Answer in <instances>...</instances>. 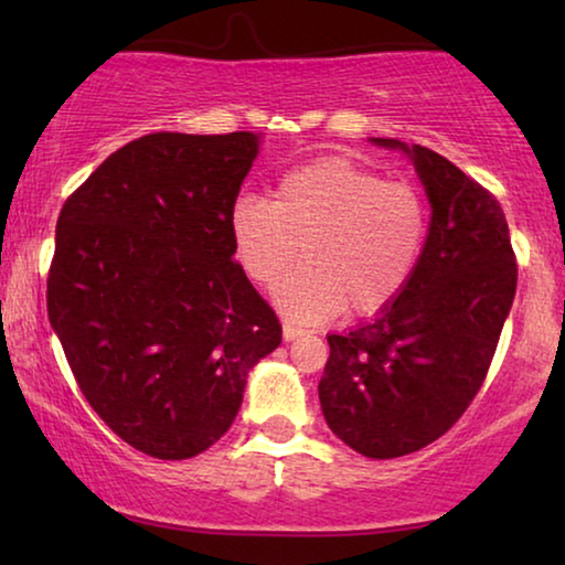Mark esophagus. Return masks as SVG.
<instances>
[{"instance_id": "34e87169", "label": "esophagus", "mask_w": 565, "mask_h": 565, "mask_svg": "<svg viewBox=\"0 0 565 565\" xmlns=\"http://www.w3.org/2000/svg\"><path fill=\"white\" fill-rule=\"evenodd\" d=\"M306 331L300 329V327H296V323H290V321H285L282 323V339L285 342H292V339H298V337H303Z\"/></svg>"}]
</instances>
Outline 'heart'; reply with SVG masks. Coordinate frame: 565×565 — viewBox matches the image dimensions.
I'll return each mask as SVG.
<instances>
[{
    "label": "heart",
    "mask_w": 565,
    "mask_h": 565,
    "mask_svg": "<svg viewBox=\"0 0 565 565\" xmlns=\"http://www.w3.org/2000/svg\"><path fill=\"white\" fill-rule=\"evenodd\" d=\"M231 242L252 282L273 288L282 313L321 323L383 313L419 269L429 236L422 192L350 159H319L285 172L273 200L242 195L231 205Z\"/></svg>",
    "instance_id": "1"
}]
</instances>
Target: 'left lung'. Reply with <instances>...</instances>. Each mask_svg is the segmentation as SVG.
<instances>
[{
	"label": "left lung",
	"instance_id": "8db88e82",
	"mask_svg": "<svg viewBox=\"0 0 565 565\" xmlns=\"http://www.w3.org/2000/svg\"><path fill=\"white\" fill-rule=\"evenodd\" d=\"M408 153L431 223L419 269L370 323L329 334L319 401L329 429L365 458L388 460L443 437L481 391L516 290V257L499 200L424 146Z\"/></svg>",
	"mask_w": 565,
	"mask_h": 565
}]
</instances>
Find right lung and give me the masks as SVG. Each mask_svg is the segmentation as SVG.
Instances as JSON below:
<instances>
[{"instance_id":"obj_1","label":"right lung","mask_w":565,"mask_h":565,"mask_svg":"<svg viewBox=\"0 0 565 565\" xmlns=\"http://www.w3.org/2000/svg\"><path fill=\"white\" fill-rule=\"evenodd\" d=\"M257 151L249 130L141 136L61 207L51 327L99 419L151 458L218 443L249 370L282 339L228 228Z\"/></svg>"}]
</instances>
